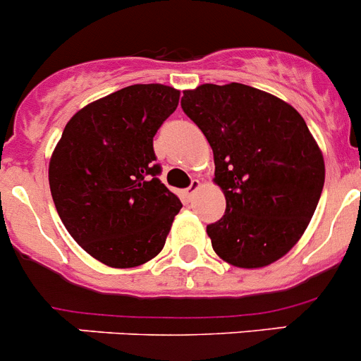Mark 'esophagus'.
<instances>
[{
	"instance_id": "34e87169",
	"label": "esophagus",
	"mask_w": 361,
	"mask_h": 361,
	"mask_svg": "<svg viewBox=\"0 0 361 361\" xmlns=\"http://www.w3.org/2000/svg\"><path fill=\"white\" fill-rule=\"evenodd\" d=\"M199 188H201V181H199V180H192L190 187L185 188V190H183L185 199H187V201H192V199H194V195L197 194Z\"/></svg>"
}]
</instances>
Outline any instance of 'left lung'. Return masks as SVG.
<instances>
[{"label": "left lung", "mask_w": 361, "mask_h": 361, "mask_svg": "<svg viewBox=\"0 0 361 361\" xmlns=\"http://www.w3.org/2000/svg\"><path fill=\"white\" fill-rule=\"evenodd\" d=\"M181 107L201 128L226 197L206 227L220 259L264 268L305 233L324 185V159L302 114L279 97L240 82L185 90Z\"/></svg>", "instance_id": "1"}]
</instances>
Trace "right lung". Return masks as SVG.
<instances>
[{
    "label": "right lung",
    "mask_w": 361,
    "mask_h": 361,
    "mask_svg": "<svg viewBox=\"0 0 361 361\" xmlns=\"http://www.w3.org/2000/svg\"><path fill=\"white\" fill-rule=\"evenodd\" d=\"M180 90L132 84L77 111L49 160V187L70 236L111 268H135L166 245L181 201L157 174L153 137Z\"/></svg>",
    "instance_id": "add662e5"
}]
</instances>
